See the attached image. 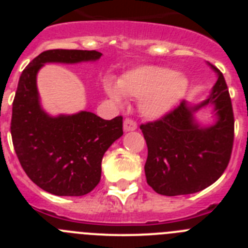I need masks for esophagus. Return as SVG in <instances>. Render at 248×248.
<instances>
[{
  "instance_id": "esophagus-1",
  "label": "esophagus",
  "mask_w": 248,
  "mask_h": 248,
  "mask_svg": "<svg viewBox=\"0 0 248 248\" xmlns=\"http://www.w3.org/2000/svg\"><path fill=\"white\" fill-rule=\"evenodd\" d=\"M138 126L137 122L134 119H131V118H126L124 120V130L125 131H131V130H135Z\"/></svg>"
}]
</instances>
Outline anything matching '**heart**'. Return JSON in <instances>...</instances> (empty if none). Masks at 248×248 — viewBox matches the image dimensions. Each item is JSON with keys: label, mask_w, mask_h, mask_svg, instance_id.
Listing matches in <instances>:
<instances>
[{"label": "heart", "mask_w": 248, "mask_h": 248, "mask_svg": "<svg viewBox=\"0 0 248 248\" xmlns=\"http://www.w3.org/2000/svg\"><path fill=\"white\" fill-rule=\"evenodd\" d=\"M187 89L183 74L172 73L166 68L141 67L128 72L118 82V87L105 83V92L115 102L122 95L140 99V111L149 118H157L176 104Z\"/></svg>", "instance_id": "obj_1"}]
</instances>
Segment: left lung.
I'll return each instance as SVG.
<instances>
[{
    "mask_svg": "<svg viewBox=\"0 0 248 248\" xmlns=\"http://www.w3.org/2000/svg\"><path fill=\"white\" fill-rule=\"evenodd\" d=\"M218 79L206 102L189 108L184 100L159 119L141 124L148 146L146 181L155 192L177 196L201 191L226 170L231 159L235 118L226 80L218 68ZM214 102L219 122L210 128H199L192 111Z\"/></svg>",
    "mask_w": 248,
    "mask_h": 248,
    "instance_id": "obj_1",
    "label": "left lung"
}]
</instances>
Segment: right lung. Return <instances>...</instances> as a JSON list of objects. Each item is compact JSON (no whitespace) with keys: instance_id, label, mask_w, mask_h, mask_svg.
Wrapping results in <instances>:
<instances>
[{"instance_id":"1","label":"right lung","mask_w":248,"mask_h":248,"mask_svg":"<svg viewBox=\"0 0 248 248\" xmlns=\"http://www.w3.org/2000/svg\"><path fill=\"white\" fill-rule=\"evenodd\" d=\"M98 50H45L23 69L12 104L11 135L22 169L37 186L57 196H83L99 184L103 155L123 135V117L104 120L91 111L50 118L36 87L47 62L95 61Z\"/></svg>"}]
</instances>
